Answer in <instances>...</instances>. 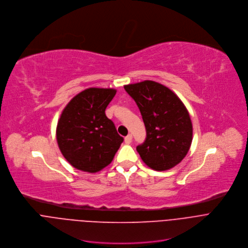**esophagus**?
<instances>
[{"label": "esophagus", "instance_id": "esophagus-1", "mask_svg": "<svg viewBox=\"0 0 248 248\" xmlns=\"http://www.w3.org/2000/svg\"><path fill=\"white\" fill-rule=\"evenodd\" d=\"M132 135L131 134H129L127 137H125V143H127V144H130L131 142H132Z\"/></svg>", "mask_w": 248, "mask_h": 248}]
</instances>
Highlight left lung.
Segmentation results:
<instances>
[{"label":"left lung","instance_id":"left-lung-1","mask_svg":"<svg viewBox=\"0 0 248 248\" xmlns=\"http://www.w3.org/2000/svg\"><path fill=\"white\" fill-rule=\"evenodd\" d=\"M136 102L146 131L137 146L142 161L154 170L165 171L186 155L192 140V124L180 98L167 87L145 80L124 86Z\"/></svg>","mask_w":248,"mask_h":248}]
</instances>
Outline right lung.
Listing matches in <instances>:
<instances>
[{"instance_id":"add662e5","label":"right lung","mask_w":248,"mask_h":248,"mask_svg":"<svg viewBox=\"0 0 248 248\" xmlns=\"http://www.w3.org/2000/svg\"><path fill=\"white\" fill-rule=\"evenodd\" d=\"M114 89L89 88L75 95L63 109L57 140L64 158L76 169L95 173L110 164L124 139L106 108Z\"/></svg>"}]
</instances>
